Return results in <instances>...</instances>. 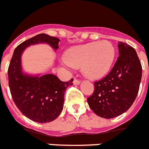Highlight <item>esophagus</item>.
I'll return each mask as SVG.
<instances>
[{
	"instance_id": "1",
	"label": "esophagus",
	"mask_w": 149,
	"mask_h": 149,
	"mask_svg": "<svg viewBox=\"0 0 149 149\" xmlns=\"http://www.w3.org/2000/svg\"><path fill=\"white\" fill-rule=\"evenodd\" d=\"M73 84H74V85H78V84H81V81H80L79 80L74 79V80Z\"/></svg>"
}]
</instances>
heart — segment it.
Masks as SVG:
<instances>
[{
    "mask_svg": "<svg viewBox=\"0 0 149 149\" xmlns=\"http://www.w3.org/2000/svg\"><path fill=\"white\" fill-rule=\"evenodd\" d=\"M115 55L113 45L110 41L102 40L70 48L65 52L61 63L69 68L81 66L84 75L97 79L109 72Z\"/></svg>",
    "mask_w": 149,
    "mask_h": 149,
    "instance_id": "1",
    "label": "heart"
}]
</instances>
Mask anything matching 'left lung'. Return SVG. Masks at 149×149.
I'll return each mask as SVG.
<instances>
[{"label": "left lung", "instance_id": "left-lung-1", "mask_svg": "<svg viewBox=\"0 0 149 149\" xmlns=\"http://www.w3.org/2000/svg\"><path fill=\"white\" fill-rule=\"evenodd\" d=\"M119 57L107 75L94 82V91L87 99L97 116L111 119L127 111L138 94L142 68L136 50L118 42Z\"/></svg>", "mask_w": 149, "mask_h": 149}]
</instances>
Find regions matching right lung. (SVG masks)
<instances>
[{
	"label": "right lung",
	"instance_id": "add662e5",
	"mask_svg": "<svg viewBox=\"0 0 149 149\" xmlns=\"http://www.w3.org/2000/svg\"><path fill=\"white\" fill-rule=\"evenodd\" d=\"M60 39L41 33L19 44L13 52L8 68V81L14 104L29 120L40 123L55 120L63 110L66 88L73 79L61 81L52 74H29L23 71L21 57L24 50L32 45L45 43L55 51Z\"/></svg>",
	"mask_w": 149,
	"mask_h": 149
}]
</instances>
